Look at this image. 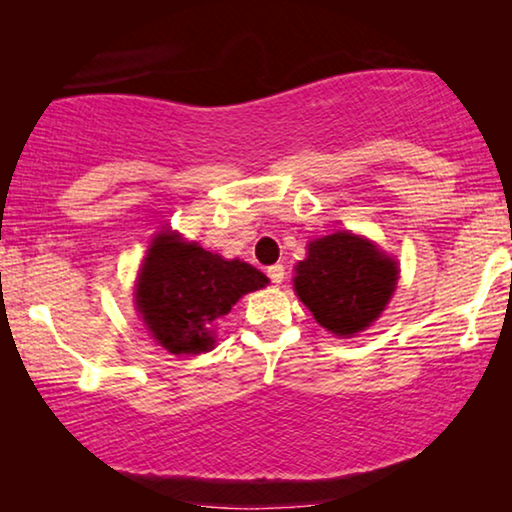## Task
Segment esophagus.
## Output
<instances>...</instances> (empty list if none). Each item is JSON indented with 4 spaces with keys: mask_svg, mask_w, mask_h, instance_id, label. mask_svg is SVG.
I'll list each match as a JSON object with an SVG mask.
<instances>
[{
    "mask_svg": "<svg viewBox=\"0 0 512 512\" xmlns=\"http://www.w3.org/2000/svg\"><path fill=\"white\" fill-rule=\"evenodd\" d=\"M268 277H270V282H272V284H282V282H284V277H286L284 265H282V263L270 265V268H268Z\"/></svg>",
    "mask_w": 512,
    "mask_h": 512,
    "instance_id": "esophagus-1",
    "label": "esophagus"
}]
</instances>
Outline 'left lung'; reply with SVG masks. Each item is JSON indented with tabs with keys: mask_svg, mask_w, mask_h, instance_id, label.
<instances>
[{
	"mask_svg": "<svg viewBox=\"0 0 512 512\" xmlns=\"http://www.w3.org/2000/svg\"><path fill=\"white\" fill-rule=\"evenodd\" d=\"M396 263L354 233L317 237L296 265L298 298L335 335H354L380 317L396 289Z\"/></svg>",
	"mask_w": 512,
	"mask_h": 512,
	"instance_id": "obj_1",
	"label": "left lung"
}]
</instances>
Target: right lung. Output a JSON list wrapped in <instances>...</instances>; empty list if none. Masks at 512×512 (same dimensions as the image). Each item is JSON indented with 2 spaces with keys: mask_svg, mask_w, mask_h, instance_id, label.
I'll use <instances>...</instances> for the list:
<instances>
[{
  "mask_svg": "<svg viewBox=\"0 0 512 512\" xmlns=\"http://www.w3.org/2000/svg\"><path fill=\"white\" fill-rule=\"evenodd\" d=\"M268 277L244 261L160 233L146 254L137 284V310L153 338L172 354H200L212 347L209 326L230 312L244 293L263 289Z\"/></svg>",
  "mask_w": 512,
  "mask_h": 512,
  "instance_id": "add662e5",
  "label": "right lung"
}]
</instances>
